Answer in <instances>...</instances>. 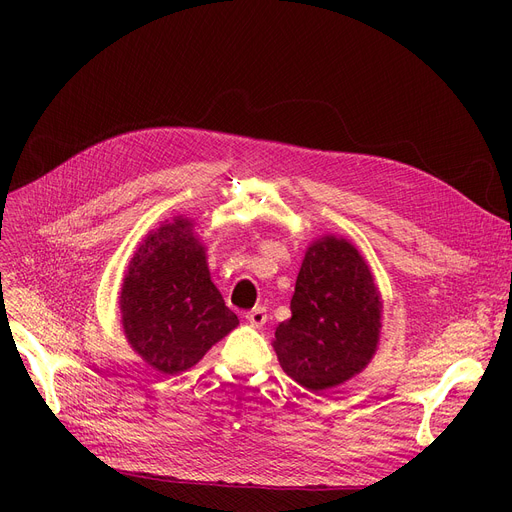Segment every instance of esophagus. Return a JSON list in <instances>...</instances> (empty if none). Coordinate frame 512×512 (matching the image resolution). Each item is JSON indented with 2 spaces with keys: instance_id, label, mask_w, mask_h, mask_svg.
I'll list each match as a JSON object with an SVG mask.
<instances>
[{
  "instance_id": "34e87169",
  "label": "esophagus",
  "mask_w": 512,
  "mask_h": 512,
  "mask_svg": "<svg viewBox=\"0 0 512 512\" xmlns=\"http://www.w3.org/2000/svg\"><path fill=\"white\" fill-rule=\"evenodd\" d=\"M247 321L249 324L253 326V328H261L263 324H265V319H267V313H265V309L263 307H255V309H251V311H247Z\"/></svg>"
}]
</instances>
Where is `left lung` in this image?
Returning a JSON list of instances; mask_svg holds the SVG:
<instances>
[{
  "label": "left lung",
  "instance_id": "8db88e82",
  "mask_svg": "<svg viewBox=\"0 0 512 512\" xmlns=\"http://www.w3.org/2000/svg\"><path fill=\"white\" fill-rule=\"evenodd\" d=\"M290 311L276 328L274 351L286 375L315 394L355 378L378 351L380 290L346 238L326 234L311 242Z\"/></svg>",
  "mask_w": 512,
  "mask_h": 512
}]
</instances>
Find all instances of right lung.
Masks as SVG:
<instances>
[{
    "label": "right lung",
    "mask_w": 512,
    "mask_h": 512,
    "mask_svg": "<svg viewBox=\"0 0 512 512\" xmlns=\"http://www.w3.org/2000/svg\"><path fill=\"white\" fill-rule=\"evenodd\" d=\"M120 317L132 351L166 375L197 365L238 326L211 282L193 220L178 215L145 236L122 282Z\"/></svg>",
    "instance_id": "obj_1"
}]
</instances>
